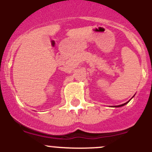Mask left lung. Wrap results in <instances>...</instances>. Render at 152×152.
<instances>
[{
    "mask_svg": "<svg viewBox=\"0 0 152 152\" xmlns=\"http://www.w3.org/2000/svg\"><path fill=\"white\" fill-rule=\"evenodd\" d=\"M126 102V103H124V104H120V105H117V106H115V107H122V106H123V105H125V104H127L128 102Z\"/></svg>",
    "mask_w": 152,
    "mask_h": 152,
    "instance_id": "obj_1",
    "label": "left lung"
}]
</instances>
